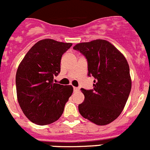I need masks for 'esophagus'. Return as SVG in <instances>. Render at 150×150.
<instances>
[{
    "instance_id": "obj_1",
    "label": "esophagus",
    "mask_w": 150,
    "mask_h": 150,
    "mask_svg": "<svg viewBox=\"0 0 150 150\" xmlns=\"http://www.w3.org/2000/svg\"><path fill=\"white\" fill-rule=\"evenodd\" d=\"M73 90H74V91H75V92H78V91H79V90H80V89H79V88H78V87H74V88H73Z\"/></svg>"
}]
</instances>
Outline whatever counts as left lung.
<instances>
[{"label": "left lung", "instance_id": "left-lung-1", "mask_svg": "<svg viewBox=\"0 0 150 150\" xmlns=\"http://www.w3.org/2000/svg\"><path fill=\"white\" fill-rule=\"evenodd\" d=\"M85 56L88 75L96 78L93 89L81 88L84 101L78 105L81 115L98 125L110 123L122 113L132 88L127 60L105 40L78 43L73 47Z\"/></svg>", "mask_w": 150, "mask_h": 150}]
</instances>
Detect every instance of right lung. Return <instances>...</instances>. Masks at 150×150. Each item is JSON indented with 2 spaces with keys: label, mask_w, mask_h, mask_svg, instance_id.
Masks as SVG:
<instances>
[{
  "label": "right lung",
  "mask_w": 150,
  "mask_h": 150,
  "mask_svg": "<svg viewBox=\"0 0 150 150\" xmlns=\"http://www.w3.org/2000/svg\"><path fill=\"white\" fill-rule=\"evenodd\" d=\"M72 45L52 39L42 40L28 51L18 66L17 98L23 113L33 123L45 125L57 120L73 93L71 85L54 83V76L60 72L62 55Z\"/></svg>",
  "instance_id": "obj_1"
}]
</instances>
